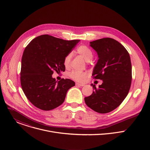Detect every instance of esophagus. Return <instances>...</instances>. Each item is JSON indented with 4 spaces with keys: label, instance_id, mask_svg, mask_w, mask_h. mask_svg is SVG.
<instances>
[{
    "label": "esophagus",
    "instance_id": "1",
    "mask_svg": "<svg viewBox=\"0 0 150 150\" xmlns=\"http://www.w3.org/2000/svg\"><path fill=\"white\" fill-rule=\"evenodd\" d=\"M76 85H77V86H79V87H83L84 86V84H82V83H76Z\"/></svg>",
    "mask_w": 150,
    "mask_h": 150
}]
</instances>
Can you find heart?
Here are the masks:
<instances>
[{
	"label": "heart",
	"instance_id": "obj_1",
	"mask_svg": "<svg viewBox=\"0 0 150 150\" xmlns=\"http://www.w3.org/2000/svg\"><path fill=\"white\" fill-rule=\"evenodd\" d=\"M76 52L80 54L86 61H90L93 57V53L91 49L86 45H81L76 49ZM72 54H67L63 59V65L65 68H69L70 67ZM69 76L74 80L82 82L87 77V74L85 72L74 70L69 74Z\"/></svg>",
	"mask_w": 150,
	"mask_h": 150
}]
</instances>
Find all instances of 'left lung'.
I'll list each match as a JSON object with an SVG mask.
<instances>
[{
	"mask_svg": "<svg viewBox=\"0 0 150 150\" xmlns=\"http://www.w3.org/2000/svg\"><path fill=\"white\" fill-rule=\"evenodd\" d=\"M98 60L93 76L103 83L96 87L92 83L93 94L85 97L86 104L99 113L116 109L127 96L132 82V65L129 53L117 41L103 38L90 42Z\"/></svg>",
	"mask_w": 150,
	"mask_h": 150,
	"instance_id": "1",
	"label": "left lung"
}]
</instances>
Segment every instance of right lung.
Segmentation results:
<instances>
[{
	"label": "right lung",
	"instance_id": "1",
	"mask_svg": "<svg viewBox=\"0 0 150 150\" xmlns=\"http://www.w3.org/2000/svg\"><path fill=\"white\" fill-rule=\"evenodd\" d=\"M80 40H65L48 34L33 39L25 47L21 61V85L28 100L42 110H51L65 101L75 85L70 79L58 81L53 71L64 72L63 59Z\"/></svg>",
	"mask_w": 150,
	"mask_h": 150
}]
</instances>
